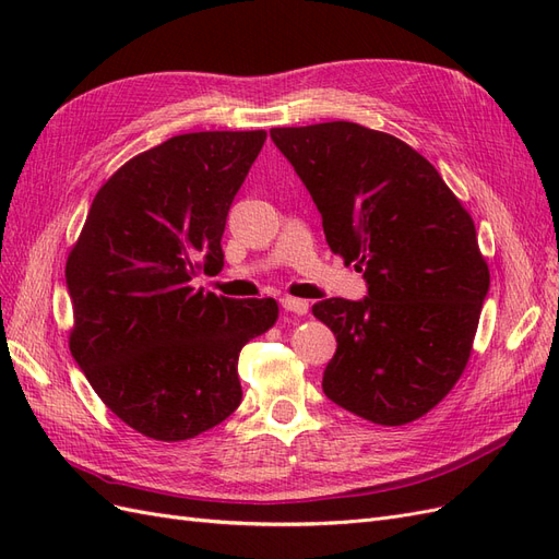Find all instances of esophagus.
<instances>
[{"instance_id":"obj_1","label":"esophagus","mask_w":559,"mask_h":559,"mask_svg":"<svg viewBox=\"0 0 559 559\" xmlns=\"http://www.w3.org/2000/svg\"><path fill=\"white\" fill-rule=\"evenodd\" d=\"M282 308L286 312H294V314H308V300H300V298H292V296H284L282 298Z\"/></svg>"}]
</instances>
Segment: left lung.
I'll return each instance as SVG.
<instances>
[{
	"mask_svg": "<svg viewBox=\"0 0 559 559\" xmlns=\"http://www.w3.org/2000/svg\"><path fill=\"white\" fill-rule=\"evenodd\" d=\"M270 138L310 191L331 251L368 282L364 300L312 306L337 341L324 394L373 425L419 419L462 378L489 289L471 214L394 134L333 121Z\"/></svg>",
	"mask_w": 559,
	"mask_h": 559,
	"instance_id": "1",
	"label": "left lung"
}]
</instances>
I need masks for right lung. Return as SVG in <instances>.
Returning <instances> with one entry per match:
<instances>
[{
    "instance_id": "right-lung-1",
    "label": "right lung",
    "mask_w": 559,
    "mask_h": 559,
    "mask_svg": "<svg viewBox=\"0 0 559 559\" xmlns=\"http://www.w3.org/2000/svg\"><path fill=\"white\" fill-rule=\"evenodd\" d=\"M265 138L186 132L142 151L97 191L67 257L72 357L107 408L154 441H189L233 415L240 349L277 321L273 298L191 284L224 267L226 216Z\"/></svg>"
}]
</instances>
